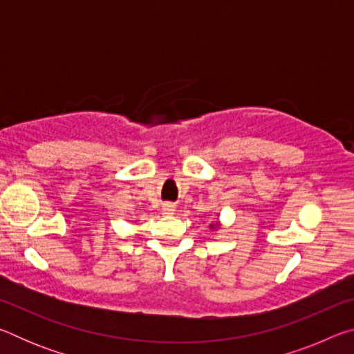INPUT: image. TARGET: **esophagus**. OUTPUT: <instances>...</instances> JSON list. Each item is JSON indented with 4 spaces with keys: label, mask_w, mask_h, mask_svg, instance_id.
<instances>
[{
    "label": "esophagus",
    "mask_w": 354,
    "mask_h": 354,
    "mask_svg": "<svg viewBox=\"0 0 354 354\" xmlns=\"http://www.w3.org/2000/svg\"><path fill=\"white\" fill-rule=\"evenodd\" d=\"M162 212L165 215H173L176 212V207H175V205H171V203H165V205L162 206Z\"/></svg>",
    "instance_id": "1"
}]
</instances>
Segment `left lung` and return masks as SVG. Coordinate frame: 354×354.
<instances>
[{
    "label": "left lung",
    "instance_id": "left-lung-1",
    "mask_svg": "<svg viewBox=\"0 0 354 354\" xmlns=\"http://www.w3.org/2000/svg\"><path fill=\"white\" fill-rule=\"evenodd\" d=\"M209 227H211L212 231H214V230H217V227H220V221L217 220V221H215V223H211V225H209Z\"/></svg>",
    "mask_w": 354,
    "mask_h": 354
}]
</instances>
